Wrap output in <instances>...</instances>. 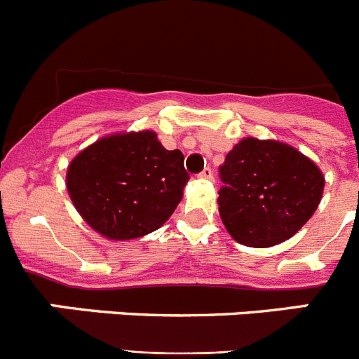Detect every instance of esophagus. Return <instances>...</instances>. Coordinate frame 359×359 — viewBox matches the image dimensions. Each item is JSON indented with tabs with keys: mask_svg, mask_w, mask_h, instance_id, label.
<instances>
[{
	"mask_svg": "<svg viewBox=\"0 0 359 359\" xmlns=\"http://www.w3.org/2000/svg\"><path fill=\"white\" fill-rule=\"evenodd\" d=\"M199 177H201V180H205V182H212V180H214V172H212V169H208L207 167V169L199 174Z\"/></svg>",
	"mask_w": 359,
	"mask_h": 359,
	"instance_id": "obj_1",
	"label": "esophagus"
}]
</instances>
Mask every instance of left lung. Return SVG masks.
Here are the masks:
<instances>
[{
  "instance_id": "left-lung-1",
  "label": "left lung",
  "mask_w": 359,
  "mask_h": 359,
  "mask_svg": "<svg viewBox=\"0 0 359 359\" xmlns=\"http://www.w3.org/2000/svg\"><path fill=\"white\" fill-rule=\"evenodd\" d=\"M219 215L237 243L269 248L290 239L318 208L325 177L306 154L277 140L243 138L221 165Z\"/></svg>"
}]
</instances>
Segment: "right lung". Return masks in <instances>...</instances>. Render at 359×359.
Here are the masks:
<instances>
[{"instance_id": "add662e5", "label": "right lung", "mask_w": 359, "mask_h": 359, "mask_svg": "<svg viewBox=\"0 0 359 359\" xmlns=\"http://www.w3.org/2000/svg\"><path fill=\"white\" fill-rule=\"evenodd\" d=\"M187 182L183 152L167 151L151 129L98 138L69 161L66 172L73 207L109 241L158 230L182 201Z\"/></svg>"}]
</instances>
